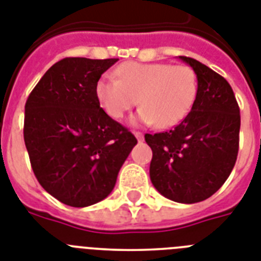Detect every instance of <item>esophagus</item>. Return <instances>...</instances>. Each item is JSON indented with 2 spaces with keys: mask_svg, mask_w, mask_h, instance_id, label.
Segmentation results:
<instances>
[{
  "mask_svg": "<svg viewBox=\"0 0 261 261\" xmlns=\"http://www.w3.org/2000/svg\"><path fill=\"white\" fill-rule=\"evenodd\" d=\"M135 133V136H136V139L139 140V141H143L144 140V135L141 132H133Z\"/></svg>",
  "mask_w": 261,
  "mask_h": 261,
  "instance_id": "34e87169",
  "label": "esophagus"
}]
</instances>
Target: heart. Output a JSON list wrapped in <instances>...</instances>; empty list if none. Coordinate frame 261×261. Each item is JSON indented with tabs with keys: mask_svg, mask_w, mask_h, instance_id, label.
Masks as SVG:
<instances>
[{
	"mask_svg": "<svg viewBox=\"0 0 261 261\" xmlns=\"http://www.w3.org/2000/svg\"><path fill=\"white\" fill-rule=\"evenodd\" d=\"M116 73L118 79L104 74L96 84L97 98L113 118L124 117L140 102L133 121L172 128L189 115L197 98V76L187 65L125 62Z\"/></svg>",
	"mask_w": 261,
	"mask_h": 261,
	"instance_id": "1",
	"label": "heart"
}]
</instances>
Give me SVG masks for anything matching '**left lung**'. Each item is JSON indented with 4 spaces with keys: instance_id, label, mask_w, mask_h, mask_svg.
<instances>
[{
    "instance_id": "obj_1",
    "label": "left lung",
    "mask_w": 261,
    "mask_h": 261,
    "mask_svg": "<svg viewBox=\"0 0 261 261\" xmlns=\"http://www.w3.org/2000/svg\"><path fill=\"white\" fill-rule=\"evenodd\" d=\"M199 83L192 111L169 132L145 135L150 181L176 203L208 199L231 174L239 152L240 109L231 85L195 58L180 56Z\"/></svg>"
}]
</instances>
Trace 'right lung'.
<instances>
[{"mask_svg": "<svg viewBox=\"0 0 261 261\" xmlns=\"http://www.w3.org/2000/svg\"><path fill=\"white\" fill-rule=\"evenodd\" d=\"M118 58L66 57L48 69L25 104L23 140L41 187L66 205L104 200L135 136L100 108L96 84Z\"/></svg>", "mask_w": 261, "mask_h": 261, "instance_id": "add662e5", "label": "right lung"}]
</instances>
